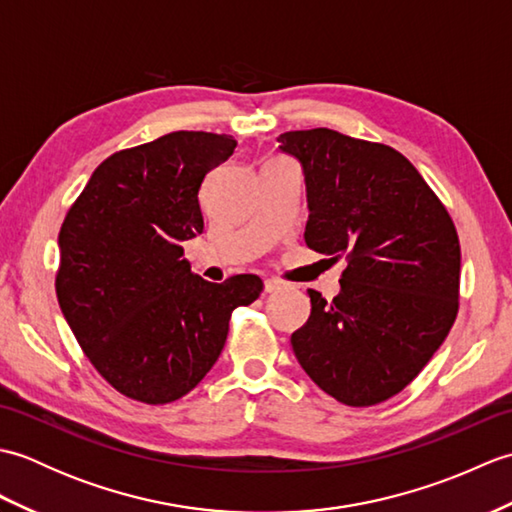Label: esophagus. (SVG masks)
<instances>
[{"label":"esophagus","mask_w":512,"mask_h":512,"mask_svg":"<svg viewBox=\"0 0 512 512\" xmlns=\"http://www.w3.org/2000/svg\"><path fill=\"white\" fill-rule=\"evenodd\" d=\"M286 288V284L284 281H279V279H266V292H279V290H284Z\"/></svg>","instance_id":"34e87169"}]
</instances>
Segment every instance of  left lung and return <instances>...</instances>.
<instances>
[{"label": "left lung", "mask_w": 512, "mask_h": 512, "mask_svg": "<svg viewBox=\"0 0 512 512\" xmlns=\"http://www.w3.org/2000/svg\"><path fill=\"white\" fill-rule=\"evenodd\" d=\"M277 140L306 176V244L347 264L341 295L325 301L308 290L312 312L292 350L325 394L347 407L378 405L422 372L458 317V231L394 147L328 127Z\"/></svg>", "instance_id": "8db88e82"}]
</instances>
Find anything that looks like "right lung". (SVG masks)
I'll return each instance as SVG.
<instances>
[{
    "mask_svg": "<svg viewBox=\"0 0 512 512\" xmlns=\"http://www.w3.org/2000/svg\"><path fill=\"white\" fill-rule=\"evenodd\" d=\"M237 147L226 134L171 132L121 149L94 169L59 231L54 279L65 321L107 383L167 405L200 383L257 275L211 284L191 273L182 242L204 231L198 191Z\"/></svg>",
    "mask_w": 512,
    "mask_h": 512,
    "instance_id": "right-lung-1",
    "label": "right lung"
}]
</instances>
